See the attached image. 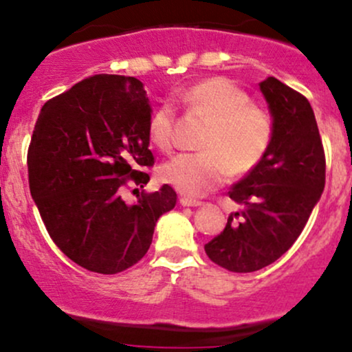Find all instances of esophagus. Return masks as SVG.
Here are the masks:
<instances>
[{
	"label": "esophagus",
	"instance_id": "esophagus-1",
	"mask_svg": "<svg viewBox=\"0 0 352 352\" xmlns=\"http://www.w3.org/2000/svg\"><path fill=\"white\" fill-rule=\"evenodd\" d=\"M180 205L182 207H201V201L199 200H192V199H180Z\"/></svg>",
	"mask_w": 352,
	"mask_h": 352
}]
</instances>
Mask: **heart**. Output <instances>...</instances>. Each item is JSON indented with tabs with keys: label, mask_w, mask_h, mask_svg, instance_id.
<instances>
[{
	"label": "heart",
	"mask_w": 352,
	"mask_h": 352,
	"mask_svg": "<svg viewBox=\"0 0 352 352\" xmlns=\"http://www.w3.org/2000/svg\"><path fill=\"white\" fill-rule=\"evenodd\" d=\"M190 111L208 120L201 139L204 152L180 153L160 167V179L187 197H201L228 177L256 167L272 145L274 127L268 112L254 106L232 80L210 78L180 94ZM177 119L170 102H162L148 120V137L159 151L175 144Z\"/></svg>",
	"instance_id": "heart-1"
}]
</instances>
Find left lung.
<instances>
[{"label":"left lung","mask_w":352,"mask_h":352,"mask_svg":"<svg viewBox=\"0 0 352 352\" xmlns=\"http://www.w3.org/2000/svg\"><path fill=\"white\" fill-rule=\"evenodd\" d=\"M260 91L273 119L272 145L228 192L243 208L205 245L213 263L235 273L258 272L292 248L326 180L324 148L308 99L276 78L260 82Z\"/></svg>","instance_id":"left-lung-1"}]
</instances>
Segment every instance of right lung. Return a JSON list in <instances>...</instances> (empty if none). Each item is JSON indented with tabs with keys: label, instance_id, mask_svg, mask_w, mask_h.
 Here are the masks:
<instances>
[{
	"label": "right lung",
	"instance_id": "add662e5",
	"mask_svg": "<svg viewBox=\"0 0 352 352\" xmlns=\"http://www.w3.org/2000/svg\"><path fill=\"white\" fill-rule=\"evenodd\" d=\"M151 114L139 79L96 74L47 100L36 120L31 197L52 241L89 272L116 274L142 260L157 220L177 204L170 185L132 204L122 197L129 180H151Z\"/></svg>",
	"mask_w": 352,
	"mask_h": 352
}]
</instances>
